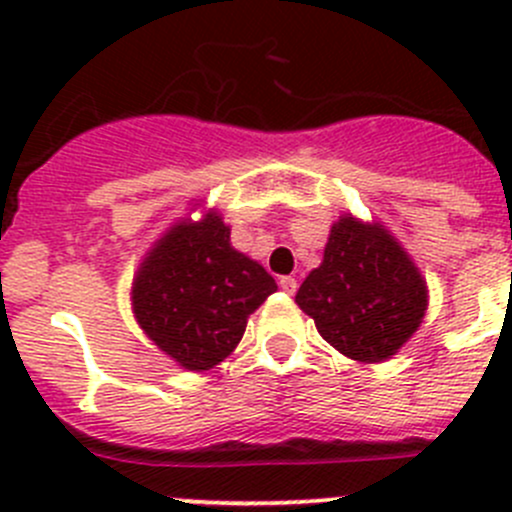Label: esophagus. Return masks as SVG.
Wrapping results in <instances>:
<instances>
[{
  "mask_svg": "<svg viewBox=\"0 0 512 512\" xmlns=\"http://www.w3.org/2000/svg\"><path fill=\"white\" fill-rule=\"evenodd\" d=\"M280 287H282V292H287V294H294L297 292V280H294V277H280Z\"/></svg>",
  "mask_w": 512,
  "mask_h": 512,
  "instance_id": "esophagus-1",
  "label": "esophagus"
}]
</instances>
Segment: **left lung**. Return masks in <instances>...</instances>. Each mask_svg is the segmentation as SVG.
<instances>
[{"label":"left lung","instance_id":"1","mask_svg":"<svg viewBox=\"0 0 512 512\" xmlns=\"http://www.w3.org/2000/svg\"><path fill=\"white\" fill-rule=\"evenodd\" d=\"M294 302L339 354L379 364L421 327L428 287L391 230L344 213L329 230L322 265L309 272Z\"/></svg>","mask_w":512,"mask_h":512}]
</instances>
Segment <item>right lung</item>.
<instances>
[{
	"instance_id": "right-lung-1",
	"label": "right lung",
	"mask_w": 512,
	"mask_h": 512,
	"mask_svg": "<svg viewBox=\"0 0 512 512\" xmlns=\"http://www.w3.org/2000/svg\"><path fill=\"white\" fill-rule=\"evenodd\" d=\"M272 292L270 272L232 247L230 225L210 208L153 242L133 275L131 307L143 334L180 369L208 371L235 352L247 317Z\"/></svg>"
}]
</instances>
